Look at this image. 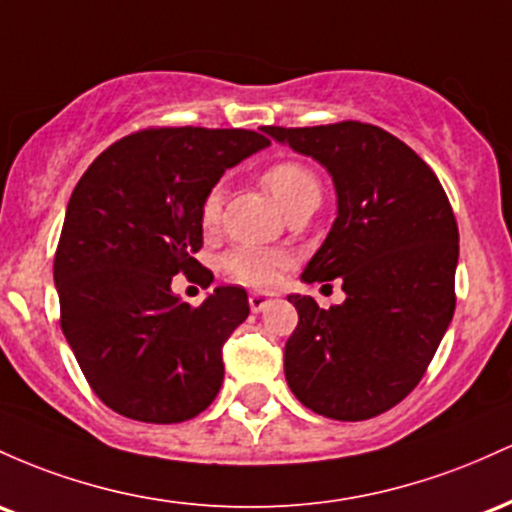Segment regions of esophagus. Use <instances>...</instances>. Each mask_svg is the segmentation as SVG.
Returning a JSON list of instances; mask_svg holds the SVG:
<instances>
[{
    "label": "esophagus",
    "mask_w": 512,
    "mask_h": 512,
    "mask_svg": "<svg viewBox=\"0 0 512 512\" xmlns=\"http://www.w3.org/2000/svg\"><path fill=\"white\" fill-rule=\"evenodd\" d=\"M273 300V295H263V292H251L249 295V307H251V312L254 314H258L261 312V309H266V304Z\"/></svg>",
    "instance_id": "1"
}]
</instances>
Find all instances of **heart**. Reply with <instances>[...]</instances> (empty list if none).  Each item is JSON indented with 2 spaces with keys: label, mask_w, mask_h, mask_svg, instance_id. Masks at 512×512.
Here are the masks:
<instances>
[{
  "label": "heart",
  "mask_w": 512,
  "mask_h": 512,
  "mask_svg": "<svg viewBox=\"0 0 512 512\" xmlns=\"http://www.w3.org/2000/svg\"><path fill=\"white\" fill-rule=\"evenodd\" d=\"M261 183L273 195L275 203L287 215L302 208H317L321 200V181L307 164L295 159H280L261 171ZM222 220V191L210 188L200 203V225L205 232H215ZM292 256L280 249H258V246H237L222 256V273L234 283L266 290L278 283L280 273L290 268Z\"/></svg>",
  "instance_id": "obj_1"
}]
</instances>
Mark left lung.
<instances>
[{"mask_svg": "<svg viewBox=\"0 0 512 512\" xmlns=\"http://www.w3.org/2000/svg\"><path fill=\"white\" fill-rule=\"evenodd\" d=\"M261 130L324 164L338 195L336 222L302 280L338 278L346 302L321 309L287 297L300 321L285 343V380L319 416H380L421 382L455 314V212L433 169L377 125Z\"/></svg>", "mask_w": 512, "mask_h": 512, "instance_id": "1", "label": "left lung"}]
</instances>
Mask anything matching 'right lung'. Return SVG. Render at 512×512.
<instances>
[{
	"instance_id": "obj_1",
	"label": "right lung",
	"mask_w": 512,
	"mask_h": 512,
	"mask_svg": "<svg viewBox=\"0 0 512 512\" xmlns=\"http://www.w3.org/2000/svg\"><path fill=\"white\" fill-rule=\"evenodd\" d=\"M266 145L241 128L140 130L103 149L72 191L53 266L60 326L89 387L120 416L181 423L220 392L222 346L249 317V297L217 287L193 307L171 278L212 283L193 258L200 203Z\"/></svg>"
}]
</instances>
